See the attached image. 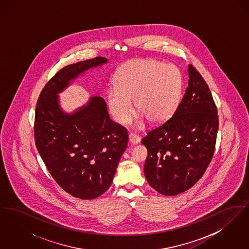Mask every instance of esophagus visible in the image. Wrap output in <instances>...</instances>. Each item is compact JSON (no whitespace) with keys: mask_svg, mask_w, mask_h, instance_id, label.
<instances>
[{"mask_svg":"<svg viewBox=\"0 0 249 249\" xmlns=\"http://www.w3.org/2000/svg\"><path fill=\"white\" fill-rule=\"evenodd\" d=\"M129 141L132 144H137V143H139L140 141H141V138L139 136L133 134V133H130V135H129Z\"/></svg>","mask_w":249,"mask_h":249,"instance_id":"34e87169","label":"esophagus"}]
</instances>
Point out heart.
Wrapping results in <instances>:
<instances>
[{"mask_svg": "<svg viewBox=\"0 0 249 249\" xmlns=\"http://www.w3.org/2000/svg\"><path fill=\"white\" fill-rule=\"evenodd\" d=\"M182 87V74L174 64L155 59H133L119 69L116 87L107 92V105L119 124H126L131 119L132 102L139 114V127L143 119L160 124L177 110Z\"/></svg>", "mask_w": 249, "mask_h": 249, "instance_id": "b5f03b06", "label": "heart"}]
</instances>
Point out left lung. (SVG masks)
I'll list each match as a JSON object with an SVG mask.
<instances>
[{"label":"left lung","mask_w":249,"mask_h":249,"mask_svg":"<svg viewBox=\"0 0 249 249\" xmlns=\"http://www.w3.org/2000/svg\"><path fill=\"white\" fill-rule=\"evenodd\" d=\"M189 86L173 117L142 139L147 149L144 176L165 196L182 193L203 176L213 158L218 116L208 85L189 65Z\"/></svg>","instance_id":"left-lung-1"}]
</instances>
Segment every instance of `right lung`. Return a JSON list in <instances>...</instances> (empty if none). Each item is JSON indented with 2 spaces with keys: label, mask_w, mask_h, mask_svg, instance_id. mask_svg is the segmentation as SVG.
<instances>
[{
  "label": "right lung",
  "mask_w": 249,
  "mask_h": 249,
  "mask_svg": "<svg viewBox=\"0 0 249 249\" xmlns=\"http://www.w3.org/2000/svg\"><path fill=\"white\" fill-rule=\"evenodd\" d=\"M106 63L107 58L97 57L65 66L45 86L36 105L37 150L59 187L83 200L101 196L111 186L128 132L110 119L101 96L70 114L60 107L59 93L85 71Z\"/></svg>",
  "instance_id": "obj_1"
}]
</instances>
